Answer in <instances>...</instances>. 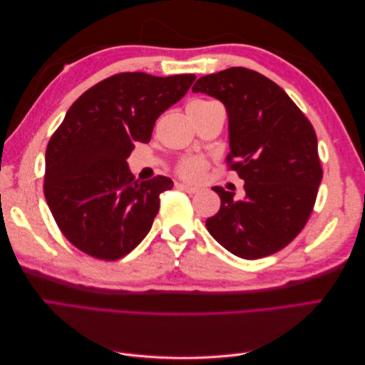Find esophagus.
<instances>
[{
  "instance_id": "obj_1",
  "label": "esophagus",
  "mask_w": 365,
  "mask_h": 365,
  "mask_svg": "<svg viewBox=\"0 0 365 365\" xmlns=\"http://www.w3.org/2000/svg\"><path fill=\"white\" fill-rule=\"evenodd\" d=\"M178 189H181V190H184L187 193H196L197 192L196 187L189 185V184H178Z\"/></svg>"
}]
</instances>
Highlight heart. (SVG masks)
Here are the masks:
<instances>
[{"mask_svg": "<svg viewBox=\"0 0 365 365\" xmlns=\"http://www.w3.org/2000/svg\"><path fill=\"white\" fill-rule=\"evenodd\" d=\"M213 102H207V101H193L189 108H202L207 106ZM208 168V163L202 157H187L182 158L178 165H176V173H178L182 180L185 181H201L204 178V173Z\"/></svg>", "mask_w": 365, "mask_h": 365, "instance_id": "obj_1", "label": "heart"}]
</instances>
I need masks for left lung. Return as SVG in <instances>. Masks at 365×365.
Masks as SVG:
<instances>
[{
    "instance_id": "obj_1",
    "label": "left lung",
    "mask_w": 365,
    "mask_h": 365,
    "mask_svg": "<svg viewBox=\"0 0 365 365\" xmlns=\"http://www.w3.org/2000/svg\"><path fill=\"white\" fill-rule=\"evenodd\" d=\"M193 93L219 98L227 108V165L245 181V197L222 187L219 212L207 230L242 259H260L297 237L311 216L323 168L317 134L282 88L263 74L231 67L197 79Z\"/></svg>"
}]
</instances>
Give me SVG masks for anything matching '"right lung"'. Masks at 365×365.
<instances>
[{
	"mask_svg": "<svg viewBox=\"0 0 365 365\" xmlns=\"http://www.w3.org/2000/svg\"><path fill=\"white\" fill-rule=\"evenodd\" d=\"M195 74L118 73L70 106L46 150L43 195L62 235L101 260L126 256L146 237L160 195L173 182H138L126 158L149 143L157 118L185 96Z\"/></svg>",
	"mask_w": 365,
	"mask_h": 365,
	"instance_id": "1",
	"label": "right lung"
}]
</instances>
